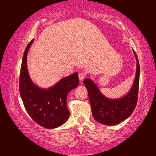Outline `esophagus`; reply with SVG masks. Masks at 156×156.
Wrapping results in <instances>:
<instances>
[{"label":"esophagus","mask_w":156,"mask_h":156,"mask_svg":"<svg viewBox=\"0 0 156 156\" xmlns=\"http://www.w3.org/2000/svg\"><path fill=\"white\" fill-rule=\"evenodd\" d=\"M78 77L80 81H83V80L86 77V74L84 72H80L78 74Z\"/></svg>","instance_id":"1"}]
</instances>
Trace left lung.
<instances>
[{"label": "left lung", "instance_id": "8db88e82", "mask_svg": "<svg viewBox=\"0 0 156 156\" xmlns=\"http://www.w3.org/2000/svg\"><path fill=\"white\" fill-rule=\"evenodd\" d=\"M133 53L137 60L136 74L133 87L127 94L118 99L108 98L99 90L90 79L86 78L84 84L88 90L92 115L98 122L106 125H115L127 119L133 112L138 99L140 68L136 53Z\"/></svg>", "mask_w": 156, "mask_h": 156}]
</instances>
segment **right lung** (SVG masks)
<instances>
[{
	"mask_svg": "<svg viewBox=\"0 0 156 156\" xmlns=\"http://www.w3.org/2000/svg\"><path fill=\"white\" fill-rule=\"evenodd\" d=\"M34 41L32 39L29 42L23 57L19 79L20 94L26 111L34 121L45 128L54 129L65 123L69 118L67 95L78 87V73L63 78L49 88L38 87L31 80L27 65L28 49Z\"/></svg>",
	"mask_w": 156,
	"mask_h": 156,
	"instance_id": "right-lung-1",
	"label": "right lung"
}]
</instances>
